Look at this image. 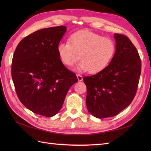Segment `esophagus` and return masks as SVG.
Masks as SVG:
<instances>
[{"instance_id": "esophagus-1", "label": "esophagus", "mask_w": 151, "mask_h": 151, "mask_svg": "<svg viewBox=\"0 0 151 151\" xmlns=\"http://www.w3.org/2000/svg\"><path fill=\"white\" fill-rule=\"evenodd\" d=\"M76 76H77L78 81L79 82H81V81H83V77H82V75H79V74H77V75H76Z\"/></svg>"}]
</instances>
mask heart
<instances>
[{"mask_svg": "<svg viewBox=\"0 0 151 151\" xmlns=\"http://www.w3.org/2000/svg\"><path fill=\"white\" fill-rule=\"evenodd\" d=\"M115 43L110 37H102L89 30L73 33L69 42H62L57 47L60 59L64 65L73 66L80 58L76 67L77 71L97 73L106 67L114 58Z\"/></svg>", "mask_w": 151, "mask_h": 151, "instance_id": "obj_1", "label": "heart"}]
</instances>
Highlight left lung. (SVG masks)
<instances>
[{"label":"left lung","mask_w":151,"mask_h":151,"mask_svg":"<svg viewBox=\"0 0 151 151\" xmlns=\"http://www.w3.org/2000/svg\"><path fill=\"white\" fill-rule=\"evenodd\" d=\"M114 38L116 50L110 64L84 77L88 110L97 118L115 116L129 106L139 83L142 63L136 48L124 35L115 34Z\"/></svg>","instance_id":"8db88e82"}]
</instances>
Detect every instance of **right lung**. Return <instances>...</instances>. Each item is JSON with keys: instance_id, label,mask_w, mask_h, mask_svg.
<instances>
[{"instance_id": "1", "label": "right lung", "mask_w": 151, "mask_h": 151, "mask_svg": "<svg viewBox=\"0 0 151 151\" xmlns=\"http://www.w3.org/2000/svg\"><path fill=\"white\" fill-rule=\"evenodd\" d=\"M66 31L64 26L37 30L22 39L14 52L12 77L16 93L21 103L35 114L55 115L69 88L78 81L58 54Z\"/></svg>"}]
</instances>
